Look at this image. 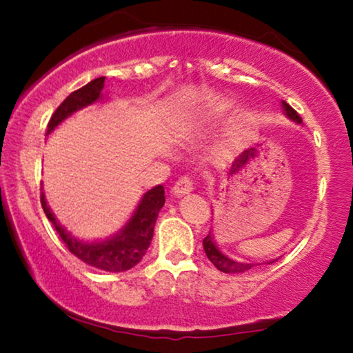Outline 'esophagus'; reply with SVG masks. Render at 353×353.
Masks as SVG:
<instances>
[{
    "label": "esophagus",
    "mask_w": 353,
    "mask_h": 353,
    "mask_svg": "<svg viewBox=\"0 0 353 353\" xmlns=\"http://www.w3.org/2000/svg\"><path fill=\"white\" fill-rule=\"evenodd\" d=\"M192 191V180L190 176H181L180 180H178L175 185L172 188V192L175 196H185L188 192Z\"/></svg>",
    "instance_id": "esophagus-1"
}]
</instances>
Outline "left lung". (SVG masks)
Wrapping results in <instances>:
<instances>
[{"mask_svg":"<svg viewBox=\"0 0 353 353\" xmlns=\"http://www.w3.org/2000/svg\"><path fill=\"white\" fill-rule=\"evenodd\" d=\"M283 108H284V110H286L288 117H291L292 120H296V122H299V123L302 122L301 115H299L296 110H294L288 103H284V101H283ZM204 250H205L207 259H209L210 262L214 263L215 267L223 273H243V272H248V270L254 267V263L236 262V260L230 259L228 255L220 252V249L215 245L214 238H212L210 233L204 238Z\"/></svg>","mask_w":353,"mask_h":353,"instance_id":"obj_1","label":"left lung"}]
</instances>
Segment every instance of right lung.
<instances>
[{"label":"right lung","instance_id":"1","mask_svg":"<svg viewBox=\"0 0 353 353\" xmlns=\"http://www.w3.org/2000/svg\"><path fill=\"white\" fill-rule=\"evenodd\" d=\"M104 79L105 77H99V79L91 80L88 85L81 86L80 90L67 96L59 108L54 110V114L51 115L46 127V134H50L62 120L74 114L75 110L98 101L101 98V91L104 88ZM163 194H165L163 186H156L149 190L143 196V199L139 201L137 210L133 212L132 219L127 221V225L114 238L99 241V243L81 241L72 236L69 231L57 223L51 209L46 204L45 192H41L40 199L48 220L54 225L57 234L61 236L67 249L75 257H79L81 262L88 263L90 267L104 270V272L119 273L133 268L138 262H141L144 254H146L149 244H151L159 210L162 209L163 202H165Z\"/></svg>","mask_w":353,"mask_h":353}]
</instances>
